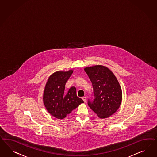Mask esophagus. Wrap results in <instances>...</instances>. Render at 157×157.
Masks as SVG:
<instances>
[{
    "label": "esophagus",
    "instance_id": "esophagus-1",
    "mask_svg": "<svg viewBox=\"0 0 157 157\" xmlns=\"http://www.w3.org/2000/svg\"><path fill=\"white\" fill-rule=\"evenodd\" d=\"M82 99L83 101H84L85 103L86 101V96H84V97H82Z\"/></svg>",
    "mask_w": 157,
    "mask_h": 157
}]
</instances>
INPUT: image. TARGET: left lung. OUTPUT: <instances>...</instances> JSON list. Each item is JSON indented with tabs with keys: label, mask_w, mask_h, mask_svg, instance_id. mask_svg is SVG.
<instances>
[{
	"label": "left lung",
	"mask_w": 157,
	"mask_h": 157,
	"mask_svg": "<svg viewBox=\"0 0 157 157\" xmlns=\"http://www.w3.org/2000/svg\"><path fill=\"white\" fill-rule=\"evenodd\" d=\"M92 82L94 99L88 105L100 118L105 119L117 112L121 104L122 91L113 72L103 65L84 68Z\"/></svg>",
	"instance_id": "obj_1"
}]
</instances>
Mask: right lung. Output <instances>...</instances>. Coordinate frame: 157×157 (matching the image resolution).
I'll list each match as a JSON object with an SVG mask.
<instances>
[{"mask_svg":"<svg viewBox=\"0 0 157 157\" xmlns=\"http://www.w3.org/2000/svg\"><path fill=\"white\" fill-rule=\"evenodd\" d=\"M73 70L57 71L50 76L45 85L43 100L45 108L51 115L58 119H64L81 103L77 97L76 89L72 86L65 92V86L72 75Z\"/></svg>","mask_w":157,"mask_h":157,"instance_id":"1","label":"right lung"}]
</instances>
